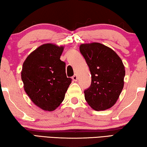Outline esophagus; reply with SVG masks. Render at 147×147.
Returning <instances> with one entry per match:
<instances>
[{
    "label": "esophagus",
    "instance_id": "1",
    "mask_svg": "<svg viewBox=\"0 0 147 147\" xmlns=\"http://www.w3.org/2000/svg\"><path fill=\"white\" fill-rule=\"evenodd\" d=\"M72 78H73V80L74 81H77V79H78V77H77V75L76 74H74V76H73V77H72Z\"/></svg>",
    "mask_w": 147,
    "mask_h": 147
}]
</instances>
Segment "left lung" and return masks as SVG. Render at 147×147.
Returning <instances> with one entry per match:
<instances>
[{
  "instance_id": "obj_1",
  "label": "left lung",
  "mask_w": 147,
  "mask_h": 147,
  "mask_svg": "<svg viewBox=\"0 0 147 147\" xmlns=\"http://www.w3.org/2000/svg\"><path fill=\"white\" fill-rule=\"evenodd\" d=\"M80 52L91 74V84L84 91L87 102L94 110L112 107L123 89L125 76L121 59L112 49L98 43L82 44Z\"/></svg>"
}]
</instances>
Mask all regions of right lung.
<instances>
[{
	"mask_svg": "<svg viewBox=\"0 0 147 147\" xmlns=\"http://www.w3.org/2000/svg\"><path fill=\"white\" fill-rule=\"evenodd\" d=\"M63 47L44 44L27 57L21 78L24 91L42 109L53 111L59 106L72 79L65 73V63L60 59Z\"/></svg>",
	"mask_w": 147,
	"mask_h": 147,
	"instance_id": "add662e5",
	"label": "right lung"
}]
</instances>
